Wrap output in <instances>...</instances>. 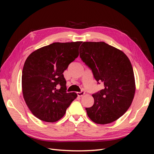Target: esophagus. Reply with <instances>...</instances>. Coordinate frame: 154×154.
I'll use <instances>...</instances> for the list:
<instances>
[{"label": "esophagus", "mask_w": 154, "mask_h": 154, "mask_svg": "<svg viewBox=\"0 0 154 154\" xmlns=\"http://www.w3.org/2000/svg\"><path fill=\"white\" fill-rule=\"evenodd\" d=\"M77 94L79 97H82L83 94H85V92L83 91H80V92H77Z\"/></svg>", "instance_id": "1"}]
</instances>
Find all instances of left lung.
Listing matches in <instances>:
<instances>
[{
  "label": "left lung",
  "instance_id": "8db88e82",
  "mask_svg": "<svg viewBox=\"0 0 154 154\" xmlns=\"http://www.w3.org/2000/svg\"><path fill=\"white\" fill-rule=\"evenodd\" d=\"M80 57L104 89L93 94L94 104L86 108L94 122L106 124L119 119L129 109L135 94L134 71L128 57L103 42H86L79 48Z\"/></svg>",
  "mask_w": 154,
  "mask_h": 154
}]
</instances>
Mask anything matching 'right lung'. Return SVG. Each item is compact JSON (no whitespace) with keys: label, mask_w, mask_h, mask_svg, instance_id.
Returning <instances> with one entry per match:
<instances>
[{"label":"right lung","mask_w":154,"mask_h":154,"mask_svg":"<svg viewBox=\"0 0 154 154\" xmlns=\"http://www.w3.org/2000/svg\"><path fill=\"white\" fill-rule=\"evenodd\" d=\"M81 43L55 42L32 52L26 60L22 74L23 97L40 120L56 122L76 99L75 93H67L63 73L79 56Z\"/></svg>","instance_id":"right-lung-1"}]
</instances>
